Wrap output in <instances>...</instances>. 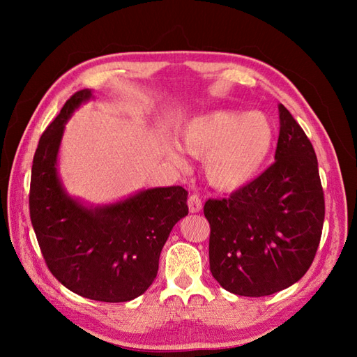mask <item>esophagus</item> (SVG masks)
Instances as JSON below:
<instances>
[{
  "label": "esophagus",
  "mask_w": 357,
  "mask_h": 357,
  "mask_svg": "<svg viewBox=\"0 0 357 357\" xmlns=\"http://www.w3.org/2000/svg\"><path fill=\"white\" fill-rule=\"evenodd\" d=\"M188 210H190V213H199L202 210V201L198 195H192L190 198H188Z\"/></svg>",
  "instance_id": "obj_1"
}]
</instances>
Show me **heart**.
Wrapping results in <instances>:
<instances>
[{"instance_id":"1","label":"heart","mask_w":357,"mask_h":357,"mask_svg":"<svg viewBox=\"0 0 357 357\" xmlns=\"http://www.w3.org/2000/svg\"><path fill=\"white\" fill-rule=\"evenodd\" d=\"M179 138L188 153L206 158L208 184L231 192L259 174L275 144V130L262 113L215 110L188 121ZM167 156L174 164H184L176 144H170Z\"/></svg>"}]
</instances>
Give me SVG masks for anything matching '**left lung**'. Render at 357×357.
<instances>
[{"label": "left lung", "mask_w": 357, "mask_h": 357, "mask_svg": "<svg viewBox=\"0 0 357 357\" xmlns=\"http://www.w3.org/2000/svg\"><path fill=\"white\" fill-rule=\"evenodd\" d=\"M275 162L230 198L208 199L210 271L227 291L261 298L305 275L319 247L324 190L312 142L282 104Z\"/></svg>", "instance_id": "8db88e82"}]
</instances>
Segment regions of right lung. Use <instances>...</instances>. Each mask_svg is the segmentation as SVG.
I'll use <instances>...</instances> for the list:
<instances>
[{
  "mask_svg": "<svg viewBox=\"0 0 357 357\" xmlns=\"http://www.w3.org/2000/svg\"><path fill=\"white\" fill-rule=\"evenodd\" d=\"M92 98L79 90L45 128L33 156L30 221L50 273L70 291L101 302H127L153 282L159 255L181 218L187 190L158 187L102 207H86L67 195L56 161L64 124Z\"/></svg>",
  "mask_w": 357,
  "mask_h": 357,
  "instance_id": "add662e5",
  "label": "right lung"
}]
</instances>
